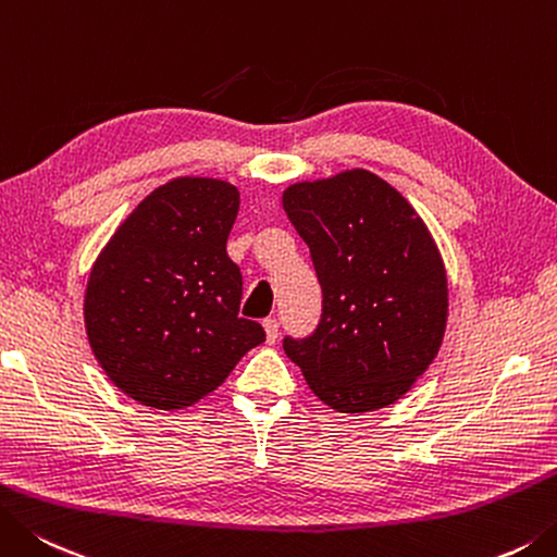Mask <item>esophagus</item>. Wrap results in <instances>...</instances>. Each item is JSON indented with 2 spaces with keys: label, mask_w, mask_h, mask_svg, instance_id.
I'll return each instance as SVG.
<instances>
[{
  "label": "esophagus",
  "mask_w": 557,
  "mask_h": 557,
  "mask_svg": "<svg viewBox=\"0 0 557 557\" xmlns=\"http://www.w3.org/2000/svg\"><path fill=\"white\" fill-rule=\"evenodd\" d=\"M264 332H267V342L274 344L278 339V320L276 318H267L264 320Z\"/></svg>",
  "instance_id": "1"
}]
</instances>
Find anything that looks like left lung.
Returning <instances> with one entry per match:
<instances>
[{
  "mask_svg": "<svg viewBox=\"0 0 557 557\" xmlns=\"http://www.w3.org/2000/svg\"><path fill=\"white\" fill-rule=\"evenodd\" d=\"M322 286V318L283 339L310 391L344 414L400 400L436 359L448 318L444 259L407 198L369 170L283 191Z\"/></svg>",
  "mask_w": 557,
  "mask_h": 557,
  "instance_id": "8db88e82",
  "label": "left lung"
}]
</instances>
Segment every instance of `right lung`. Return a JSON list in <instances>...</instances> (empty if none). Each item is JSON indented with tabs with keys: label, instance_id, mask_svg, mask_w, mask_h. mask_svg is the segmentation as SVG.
<instances>
[{
	"label": "right lung",
	"instance_id": "1",
	"mask_svg": "<svg viewBox=\"0 0 557 557\" xmlns=\"http://www.w3.org/2000/svg\"><path fill=\"white\" fill-rule=\"evenodd\" d=\"M239 191L208 176L157 186L91 267L84 324L115 387L154 409H184L267 339L239 318L243 274L227 257Z\"/></svg>",
	"mask_w": 557,
	"mask_h": 557
}]
</instances>
